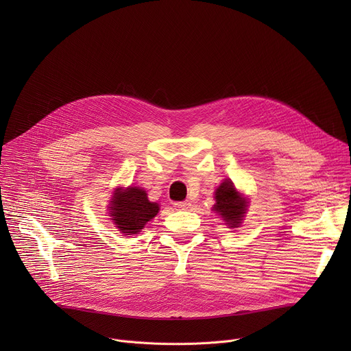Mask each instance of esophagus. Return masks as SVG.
Instances as JSON below:
<instances>
[{
  "label": "esophagus",
  "mask_w": 351,
  "mask_h": 351,
  "mask_svg": "<svg viewBox=\"0 0 351 351\" xmlns=\"http://www.w3.org/2000/svg\"><path fill=\"white\" fill-rule=\"evenodd\" d=\"M190 203L189 202H179V203H175V207L176 208H179V210H187V208H190Z\"/></svg>",
  "instance_id": "esophagus-1"
}]
</instances>
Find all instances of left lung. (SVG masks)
I'll use <instances>...</instances> for the list:
<instances>
[{"instance_id": "1", "label": "left lung", "mask_w": 351, "mask_h": 351, "mask_svg": "<svg viewBox=\"0 0 351 351\" xmlns=\"http://www.w3.org/2000/svg\"><path fill=\"white\" fill-rule=\"evenodd\" d=\"M247 204V198L237 191L234 184L230 180H223L215 190L213 211L219 214L229 228H239L245 215Z\"/></svg>"}]
</instances>
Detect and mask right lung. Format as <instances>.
I'll list each match as a JSON object with an SVG mask.
<instances>
[{"instance_id":"right-lung-1","label":"right lung","mask_w":351,"mask_h":351,"mask_svg":"<svg viewBox=\"0 0 351 351\" xmlns=\"http://www.w3.org/2000/svg\"><path fill=\"white\" fill-rule=\"evenodd\" d=\"M110 203L111 219L123 234H137L160 211L157 203L148 202L145 190L136 186L118 187Z\"/></svg>"}]
</instances>
